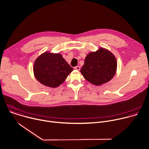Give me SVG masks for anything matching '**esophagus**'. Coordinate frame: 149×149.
<instances>
[{
  "mask_svg": "<svg viewBox=\"0 0 149 149\" xmlns=\"http://www.w3.org/2000/svg\"><path fill=\"white\" fill-rule=\"evenodd\" d=\"M74 69L76 70H79L80 69V66H76L74 67Z\"/></svg>",
  "mask_w": 149,
  "mask_h": 149,
  "instance_id": "esophagus-1",
  "label": "esophagus"
}]
</instances>
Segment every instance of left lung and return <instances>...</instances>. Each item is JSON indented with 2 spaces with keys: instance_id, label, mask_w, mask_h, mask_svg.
<instances>
[{
  "instance_id": "obj_1",
  "label": "left lung",
  "mask_w": 149,
  "mask_h": 149,
  "mask_svg": "<svg viewBox=\"0 0 149 149\" xmlns=\"http://www.w3.org/2000/svg\"><path fill=\"white\" fill-rule=\"evenodd\" d=\"M115 56L109 50L100 47L87 54L80 72L91 84L100 86L111 80L117 71Z\"/></svg>"
}]
</instances>
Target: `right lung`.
Here are the masks:
<instances>
[{
	"mask_svg": "<svg viewBox=\"0 0 149 149\" xmlns=\"http://www.w3.org/2000/svg\"><path fill=\"white\" fill-rule=\"evenodd\" d=\"M33 68L36 80L43 85L52 88L62 84L73 70L61 53L49 51L36 58Z\"/></svg>",
	"mask_w": 149,
	"mask_h": 149,
	"instance_id": "right-lung-1",
	"label": "right lung"
}]
</instances>
